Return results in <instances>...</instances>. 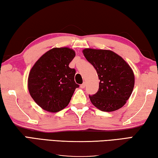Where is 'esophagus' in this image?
<instances>
[{"label": "esophagus", "mask_w": 158, "mask_h": 158, "mask_svg": "<svg viewBox=\"0 0 158 158\" xmlns=\"http://www.w3.org/2000/svg\"><path fill=\"white\" fill-rule=\"evenodd\" d=\"M85 86H86V82H84L83 83H82V85H81V87L82 88V89H83V88H85Z\"/></svg>", "instance_id": "obj_1"}]
</instances>
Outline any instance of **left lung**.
<instances>
[{
    "instance_id": "1",
    "label": "left lung",
    "mask_w": 158,
    "mask_h": 158,
    "mask_svg": "<svg viewBox=\"0 0 158 158\" xmlns=\"http://www.w3.org/2000/svg\"><path fill=\"white\" fill-rule=\"evenodd\" d=\"M82 52L100 80L97 93L89 96L92 103L103 112L120 109L133 90L135 75L132 68L120 55L110 50L85 48Z\"/></svg>"
}]
</instances>
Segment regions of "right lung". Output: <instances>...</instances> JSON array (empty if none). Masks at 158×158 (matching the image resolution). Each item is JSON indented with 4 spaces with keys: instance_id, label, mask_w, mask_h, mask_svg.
Listing matches in <instances>:
<instances>
[{
    "instance_id": "add662e5",
    "label": "right lung",
    "mask_w": 158,
    "mask_h": 158,
    "mask_svg": "<svg viewBox=\"0 0 158 158\" xmlns=\"http://www.w3.org/2000/svg\"><path fill=\"white\" fill-rule=\"evenodd\" d=\"M76 52L68 47L53 48L41 55L30 69L27 88L39 106L57 112L68 106L75 89L76 70L69 66Z\"/></svg>"
}]
</instances>
